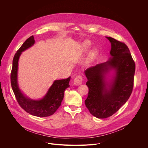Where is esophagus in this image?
<instances>
[{
	"instance_id": "1",
	"label": "esophagus",
	"mask_w": 148,
	"mask_h": 148,
	"mask_svg": "<svg viewBox=\"0 0 148 148\" xmlns=\"http://www.w3.org/2000/svg\"><path fill=\"white\" fill-rule=\"evenodd\" d=\"M82 77L81 75H78L74 78V84L75 85H79L82 84Z\"/></svg>"
}]
</instances>
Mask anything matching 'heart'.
<instances>
[{
    "label": "heart",
    "mask_w": 148,
    "mask_h": 148,
    "mask_svg": "<svg viewBox=\"0 0 148 148\" xmlns=\"http://www.w3.org/2000/svg\"><path fill=\"white\" fill-rule=\"evenodd\" d=\"M92 55H94V52H93V53H92Z\"/></svg>",
    "instance_id": "1"
}]
</instances>
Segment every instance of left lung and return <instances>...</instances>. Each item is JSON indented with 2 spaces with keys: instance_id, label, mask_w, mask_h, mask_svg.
<instances>
[{
  "instance_id": "obj_1",
  "label": "left lung",
  "mask_w": 148,
  "mask_h": 148,
  "mask_svg": "<svg viewBox=\"0 0 148 148\" xmlns=\"http://www.w3.org/2000/svg\"><path fill=\"white\" fill-rule=\"evenodd\" d=\"M106 38L111 43L112 57L85 71L89 88L85 104L90 113L98 119L110 117L126 103L132 92L135 71L128 46L113 38ZM111 69L115 70V75L109 83L104 79Z\"/></svg>"
}]
</instances>
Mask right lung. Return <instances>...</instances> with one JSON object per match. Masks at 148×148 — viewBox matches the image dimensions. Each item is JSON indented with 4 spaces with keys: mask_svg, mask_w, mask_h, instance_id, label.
Here are the masks:
<instances>
[{
    "mask_svg": "<svg viewBox=\"0 0 148 148\" xmlns=\"http://www.w3.org/2000/svg\"><path fill=\"white\" fill-rule=\"evenodd\" d=\"M35 43L34 36L28 38L20 47L13 60L10 75L12 89L19 105L29 114L40 117L53 114L61 105L65 89L70 86V77L66 79L55 80L49 89L46 95L40 100L34 101L25 96L20 90L17 82L18 62L22 52L32 46Z\"/></svg>",
    "mask_w": 148,
    "mask_h": 148,
    "instance_id": "right-lung-1",
    "label": "right lung"
}]
</instances>
